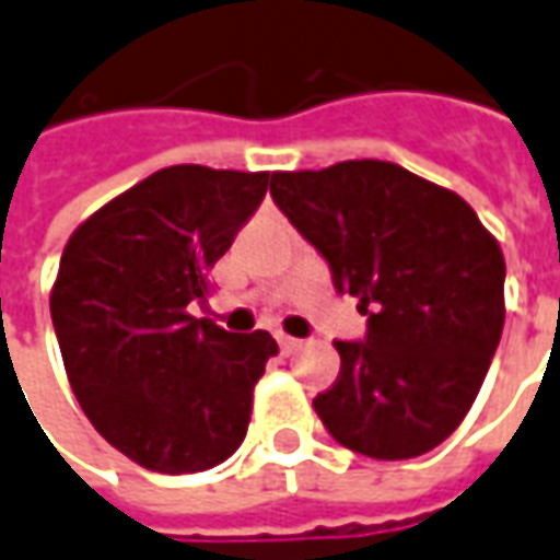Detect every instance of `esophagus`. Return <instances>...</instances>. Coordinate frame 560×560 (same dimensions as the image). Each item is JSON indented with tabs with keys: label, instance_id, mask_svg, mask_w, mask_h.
I'll use <instances>...</instances> for the list:
<instances>
[{
	"label": "esophagus",
	"instance_id": "esophagus-1",
	"mask_svg": "<svg viewBox=\"0 0 560 560\" xmlns=\"http://www.w3.org/2000/svg\"><path fill=\"white\" fill-rule=\"evenodd\" d=\"M279 346L284 354H293V351L303 346V342H300V339H293V336H288V334H279Z\"/></svg>",
	"mask_w": 560,
	"mask_h": 560
}]
</instances>
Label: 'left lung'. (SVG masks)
Instances as JSON below:
<instances>
[{"instance_id": "1", "label": "left lung", "mask_w": 560, "mask_h": 560, "mask_svg": "<svg viewBox=\"0 0 560 560\" xmlns=\"http://www.w3.org/2000/svg\"><path fill=\"white\" fill-rule=\"evenodd\" d=\"M269 194L370 315L334 346L339 378L315 397L336 443L406 460L470 412L503 334L506 260L467 199L388 160L272 172Z\"/></svg>"}]
</instances>
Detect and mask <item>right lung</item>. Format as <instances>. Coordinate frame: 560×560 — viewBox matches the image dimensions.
I'll list each match as a JSON object with an SVG mask.
<instances>
[{
  "label": "right lung",
  "instance_id": "1",
  "mask_svg": "<svg viewBox=\"0 0 560 560\" xmlns=\"http://www.w3.org/2000/svg\"><path fill=\"white\" fill-rule=\"evenodd\" d=\"M269 172L166 166L75 226L50 288L62 363L90 424L154 472L218 467L245 440L267 330L226 334L187 306L267 197Z\"/></svg>",
  "mask_w": 560,
  "mask_h": 560
}]
</instances>
